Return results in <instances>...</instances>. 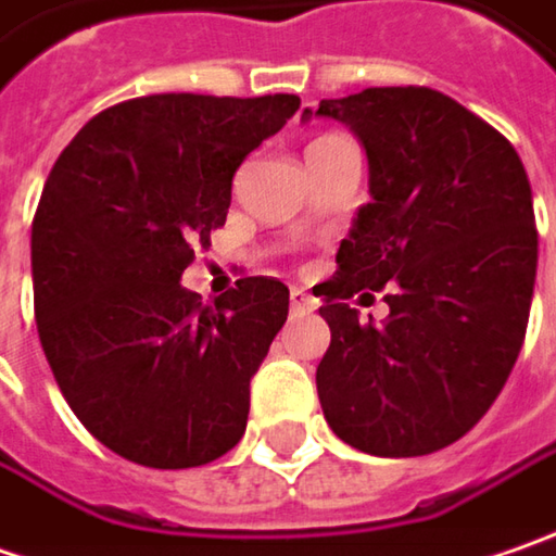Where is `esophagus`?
I'll list each match as a JSON object with an SVG mask.
<instances>
[{
	"label": "esophagus",
	"mask_w": 556,
	"mask_h": 556,
	"mask_svg": "<svg viewBox=\"0 0 556 556\" xmlns=\"http://www.w3.org/2000/svg\"><path fill=\"white\" fill-rule=\"evenodd\" d=\"M289 304H292V314L295 317H302V314H311L314 307H317V302L304 292V289H292V295H289Z\"/></svg>",
	"instance_id": "34e87169"
}]
</instances>
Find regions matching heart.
<instances>
[{
	"instance_id": "1",
	"label": "heart",
	"mask_w": 556,
	"mask_h": 556,
	"mask_svg": "<svg viewBox=\"0 0 556 556\" xmlns=\"http://www.w3.org/2000/svg\"><path fill=\"white\" fill-rule=\"evenodd\" d=\"M320 139H326V136H320ZM314 142H317V139H314Z\"/></svg>"
}]
</instances>
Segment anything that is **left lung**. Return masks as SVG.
I'll use <instances>...</instances> for the list:
<instances>
[{
    "label": "left lung",
    "mask_w": 556,
    "mask_h": 556,
    "mask_svg": "<svg viewBox=\"0 0 556 556\" xmlns=\"http://www.w3.org/2000/svg\"><path fill=\"white\" fill-rule=\"evenodd\" d=\"M367 152L370 202L336 254L317 367L329 429L376 457H420L467 435L501 395L539 267L532 186L517 149L445 92L374 86L304 109ZM390 286V317L344 304Z\"/></svg>",
    "instance_id": "1"
}]
</instances>
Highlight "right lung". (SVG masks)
Returning a JSON list of instances; mask_svg holds the SVG:
<instances>
[{
	"instance_id": "1",
	"label": "right lung",
	"mask_w": 556,
	"mask_h": 556,
	"mask_svg": "<svg viewBox=\"0 0 556 556\" xmlns=\"http://www.w3.org/2000/svg\"><path fill=\"white\" fill-rule=\"evenodd\" d=\"M299 96L164 92L96 114L39 195L30 267L61 395L114 454L186 470L245 432L249 382L289 317V289L245 277L214 307L182 289L224 227L232 174Z\"/></svg>"
}]
</instances>
